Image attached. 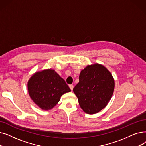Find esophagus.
<instances>
[{
    "label": "esophagus",
    "instance_id": "esophagus-1",
    "mask_svg": "<svg viewBox=\"0 0 146 146\" xmlns=\"http://www.w3.org/2000/svg\"><path fill=\"white\" fill-rule=\"evenodd\" d=\"M73 85H69V88H70V90H73Z\"/></svg>",
    "mask_w": 146,
    "mask_h": 146
}]
</instances>
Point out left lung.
Returning a JSON list of instances; mask_svg holds the SVG:
<instances>
[{"label":"left lung","mask_w":146,"mask_h":146,"mask_svg":"<svg viewBox=\"0 0 146 146\" xmlns=\"http://www.w3.org/2000/svg\"><path fill=\"white\" fill-rule=\"evenodd\" d=\"M115 88L111 73L98 64L88 66L81 71L79 82L73 88L79 104L85 113H97L110 101Z\"/></svg>","instance_id":"obj_1"}]
</instances>
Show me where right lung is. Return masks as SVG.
<instances>
[{
    "mask_svg": "<svg viewBox=\"0 0 146 146\" xmlns=\"http://www.w3.org/2000/svg\"><path fill=\"white\" fill-rule=\"evenodd\" d=\"M27 86L31 98L45 110L53 108L62 94L71 91L65 80L51 69L34 74L29 79Z\"/></svg>",
    "mask_w": 146,
    "mask_h": 146,
    "instance_id": "obj_1",
    "label": "right lung"
}]
</instances>
